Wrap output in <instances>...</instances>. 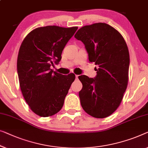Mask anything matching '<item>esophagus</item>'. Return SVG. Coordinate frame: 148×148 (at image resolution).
<instances>
[{
	"label": "esophagus",
	"mask_w": 148,
	"mask_h": 148,
	"mask_svg": "<svg viewBox=\"0 0 148 148\" xmlns=\"http://www.w3.org/2000/svg\"><path fill=\"white\" fill-rule=\"evenodd\" d=\"M78 77H79V75H75V77H76V79H78Z\"/></svg>",
	"instance_id": "34e87169"
}]
</instances>
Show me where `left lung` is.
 Listing matches in <instances>:
<instances>
[{
	"mask_svg": "<svg viewBox=\"0 0 148 148\" xmlns=\"http://www.w3.org/2000/svg\"><path fill=\"white\" fill-rule=\"evenodd\" d=\"M75 38L81 40L89 62L98 66L97 75L79 76L81 105L92 117L105 118L117 110L127 86L130 54L127 44L116 29L106 23L87 25L78 30Z\"/></svg>",
	"mask_w": 148,
	"mask_h": 148,
	"instance_id": "left-lung-1",
	"label": "left lung"
}]
</instances>
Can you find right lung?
Here are the masks:
<instances>
[{"label": "right lung", "mask_w": 148, "mask_h": 148, "mask_svg": "<svg viewBox=\"0 0 148 148\" xmlns=\"http://www.w3.org/2000/svg\"><path fill=\"white\" fill-rule=\"evenodd\" d=\"M78 27L47 26L28 34L19 49L17 73L23 95L31 110L40 117H49L63 108L75 75L53 71L67 42Z\"/></svg>", "instance_id": "right-lung-1"}]
</instances>
